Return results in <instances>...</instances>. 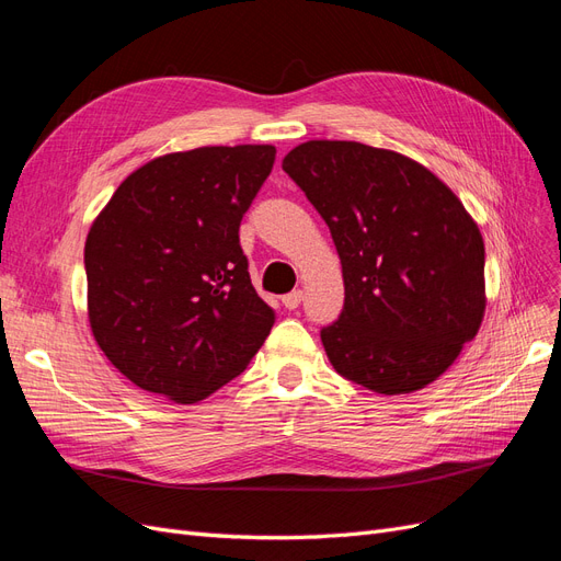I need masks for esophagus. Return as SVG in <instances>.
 I'll return each mask as SVG.
<instances>
[{
  "label": "esophagus",
  "mask_w": 561,
  "mask_h": 561,
  "mask_svg": "<svg viewBox=\"0 0 561 561\" xmlns=\"http://www.w3.org/2000/svg\"><path fill=\"white\" fill-rule=\"evenodd\" d=\"M301 299H304V293L301 290H295V293H290V295H285L283 297V307L285 309H290V311H295L299 304H301Z\"/></svg>",
  "instance_id": "obj_1"
}]
</instances>
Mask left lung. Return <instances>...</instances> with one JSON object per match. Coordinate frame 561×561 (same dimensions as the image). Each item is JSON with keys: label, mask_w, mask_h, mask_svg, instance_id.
<instances>
[{"label": "left lung", "mask_w": 561, "mask_h": 561, "mask_svg": "<svg viewBox=\"0 0 561 561\" xmlns=\"http://www.w3.org/2000/svg\"><path fill=\"white\" fill-rule=\"evenodd\" d=\"M283 171L330 227L344 311L320 330L332 367L381 396L426 388L484 318V241L449 186L398 151L309 140Z\"/></svg>", "instance_id": "8db88e82"}]
</instances>
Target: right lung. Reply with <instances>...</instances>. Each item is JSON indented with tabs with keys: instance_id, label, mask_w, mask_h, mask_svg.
<instances>
[{
	"instance_id": "1",
	"label": "right lung",
	"mask_w": 561,
	"mask_h": 561,
	"mask_svg": "<svg viewBox=\"0 0 561 561\" xmlns=\"http://www.w3.org/2000/svg\"><path fill=\"white\" fill-rule=\"evenodd\" d=\"M276 147L175 151L130 173L83 248L89 322L126 379L194 404L252 360L274 309L248 274L239 227Z\"/></svg>"
}]
</instances>
